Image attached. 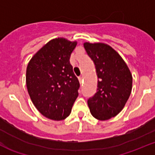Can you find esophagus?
Listing matches in <instances>:
<instances>
[{
  "label": "esophagus",
  "instance_id": "esophagus-1",
  "mask_svg": "<svg viewBox=\"0 0 155 155\" xmlns=\"http://www.w3.org/2000/svg\"><path fill=\"white\" fill-rule=\"evenodd\" d=\"M79 81L80 82V83H83V76H79Z\"/></svg>",
  "mask_w": 155,
  "mask_h": 155
}]
</instances>
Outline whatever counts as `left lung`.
Returning <instances> with one entry per match:
<instances>
[{
  "instance_id": "8db88e82",
  "label": "left lung",
  "mask_w": 155,
  "mask_h": 155,
  "mask_svg": "<svg viewBox=\"0 0 155 155\" xmlns=\"http://www.w3.org/2000/svg\"><path fill=\"white\" fill-rule=\"evenodd\" d=\"M84 48L97 71V91L87 104L92 115L107 120L117 115L129 99L132 75L120 55L104 43L85 42Z\"/></svg>"
}]
</instances>
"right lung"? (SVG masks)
<instances>
[{
  "instance_id": "add662e5",
  "label": "right lung",
  "mask_w": 155,
  "mask_h": 155,
  "mask_svg": "<svg viewBox=\"0 0 155 155\" xmlns=\"http://www.w3.org/2000/svg\"><path fill=\"white\" fill-rule=\"evenodd\" d=\"M77 42L64 38L48 41L31 58L26 85L37 110L48 119L62 120L70 114L79 83L69 62Z\"/></svg>"
}]
</instances>
